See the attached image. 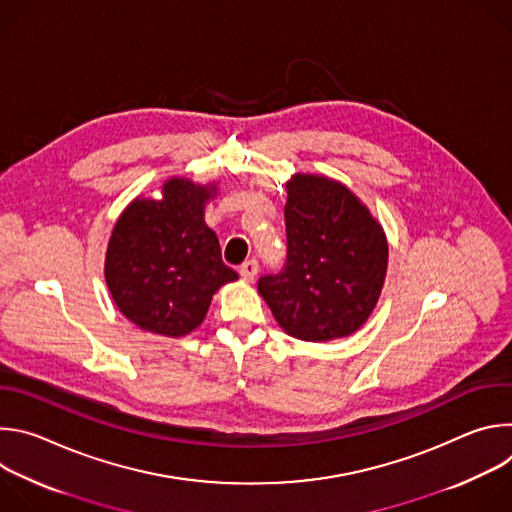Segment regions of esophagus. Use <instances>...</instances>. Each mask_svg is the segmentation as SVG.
I'll return each mask as SVG.
<instances>
[{"mask_svg": "<svg viewBox=\"0 0 512 512\" xmlns=\"http://www.w3.org/2000/svg\"><path fill=\"white\" fill-rule=\"evenodd\" d=\"M239 273H241V277H243L245 281H253V279L257 277V273H259V263H257L255 259H249V261H245V263L241 265Z\"/></svg>", "mask_w": 512, "mask_h": 512, "instance_id": "esophagus-1", "label": "esophagus"}]
</instances>
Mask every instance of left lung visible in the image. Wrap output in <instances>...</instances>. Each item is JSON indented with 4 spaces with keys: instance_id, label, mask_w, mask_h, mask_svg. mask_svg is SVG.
<instances>
[{
    "instance_id": "8db88e82",
    "label": "left lung",
    "mask_w": 512,
    "mask_h": 512,
    "mask_svg": "<svg viewBox=\"0 0 512 512\" xmlns=\"http://www.w3.org/2000/svg\"><path fill=\"white\" fill-rule=\"evenodd\" d=\"M285 190L287 263L259 279V294L287 336L346 338L381 298L389 265L383 225L348 186L324 174H294Z\"/></svg>"
}]
</instances>
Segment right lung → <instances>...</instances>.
I'll list each match as a JSON object with an SVG mask.
<instances>
[{"mask_svg":"<svg viewBox=\"0 0 512 512\" xmlns=\"http://www.w3.org/2000/svg\"><path fill=\"white\" fill-rule=\"evenodd\" d=\"M162 198L135 196L113 225L105 283L119 312L137 328L180 338L196 330L223 285L237 281L221 257L204 206L216 182L168 178Z\"/></svg>","mask_w":512,"mask_h":512,"instance_id":"add662e5","label":"right lung"}]
</instances>
